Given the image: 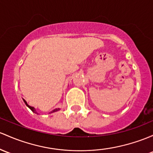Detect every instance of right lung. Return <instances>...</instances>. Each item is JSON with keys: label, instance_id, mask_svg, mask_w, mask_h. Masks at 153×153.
Returning a JSON list of instances; mask_svg holds the SVG:
<instances>
[{"label": "right lung", "instance_id": "1", "mask_svg": "<svg viewBox=\"0 0 153 153\" xmlns=\"http://www.w3.org/2000/svg\"><path fill=\"white\" fill-rule=\"evenodd\" d=\"M24 100V102H25V105H27V106L28 107H29V108L30 109V110H32V111H33V112H35V113H37V114H38V112H36V109H35V108H34V107H31V106H30V105H27V102H26V101H25V100ZM60 110V109H59V108H56V109H54V110H53V111H51V112H50V113H52V112H56V111H58V110Z\"/></svg>", "mask_w": 153, "mask_h": 153}]
</instances>
